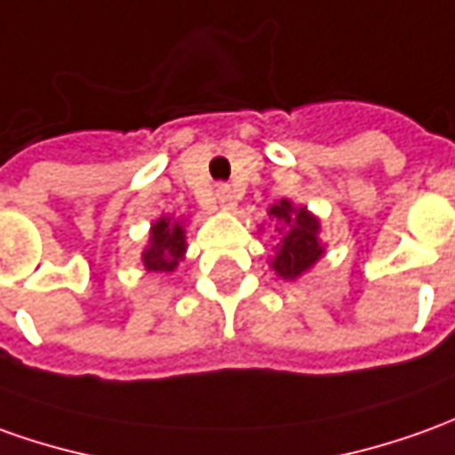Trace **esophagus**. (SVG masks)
<instances>
[{
    "mask_svg": "<svg viewBox=\"0 0 455 455\" xmlns=\"http://www.w3.org/2000/svg\"><path fill=\"white\" fill-rule=\"evenodd\" d=\"M215 200H218V203H220L222 208H233L235 205V196H233V190H230V188L228 186H218L215 188Z\"/></svg>",
    "mask_w": 455,
    "mask_h": 455,
    "instance_id": "34e87169",
    "label": "esophagus"
}]
</instances>
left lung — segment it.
Returning a JSON list of instances; mask_svg holds the SVG:
<instances>
[{
    "label": "left lung",
    "mask_w": 455,
    "mask_h": 455,
    "mask_svg": "<svg viewBox=\"0 0 455 455\" xmlns=\"http://www.w3.org/2000/svg\"><path fill=\"white\" fill-rule=\"evenodd\" d=\"M269 215L280 222L282 233L280 252L272 259V267L284 280H294L312 267L324 252L317 240L319 222L307 212V208H294L290 200H280L277 205H272Z\"/></svg>",
    "instance_id": "left-lung-1"
}]
</instances>
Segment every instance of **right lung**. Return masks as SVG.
<instances>
[{
    "label": "right lung",
    "mask_w": 455,
    "mask_h": 455,
    "mask_svg": "<svg viewBox=\"0 0 455 455\" xmlns=\"http://www.w3.org/2000/svg\"><path fill=\"white\" fill-rule=\"evenodd\" d=\"M186 252V233L178 222H171L168 218L153 225L150 230V245L143 252L146 267L153 272H173L178 262Z\"/></svg>",
    "instance_id": "obj_1"
}]
</instances>
